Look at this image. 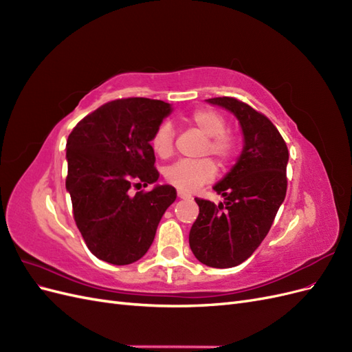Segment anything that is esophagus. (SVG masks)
I'll return each instance as SVG.
<instances>
[{
	"label": "esophagus",
	"instance_id": "1",
	"mask_svg": "<svg viewBox=\"0 0 352 352\" xmlns=\"http://www.w3.org/2000/svg\"><path fill=\"white\" fill-rule=\"evenodd\" d=\"M177 197H179L180 199H190V198H192V195H189V194L184 192V190H177Z\"/></svg>",
	"mask_w": 352,
	"mask_h": 352
}]
</instances>
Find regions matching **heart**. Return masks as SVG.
Masks as SVG:
<instances>
[{
  "label": "heart",
  "instance_id": "heart-1",
  "mask_svg": "<svg viewBox=\"0 0 352 352\" xmlns=\"http://www.w3.org/2000/svg\"><path fill=\"white\" fill-rule=\"evenodd\" d=\"M189 122L206 136L202 145V154L214 155L219 162L226 163L236 154L238 141L235 135L225 131L226 120L220 113L210 109H199L189 117ZM151 145L155 154L162 158L173 153L175 129L170 122H162L153 133ZM216 167L210 158L180 160L164 170V177L168 184L182 189L194 190L214 177Z\"/></svg>",
  "mask_w": 352,
  "mask_h": 352
}]
</instances>
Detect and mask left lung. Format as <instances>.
I'll list each match as a JSON object with an SVG mask.
<instances>
[{
	"label": "left lung",
	"mask_w": 352,
	"mask_h": 352,
	"mask_svg": "<svg viewBox=\"0 0 352 352\" xmlns=\"http://www.w3.org/2000/svg\"><path fill=\"white\" fill-rule=\"evenodd\" d=\"M236 117L243 146L226 176L212 186L225 198H195L199 214L189 232L198 261L228 269L250 258L267 235L286 195L287 146L274 124L248 104L230 97L206 100Z\"/></svg>",
	"instance_id": "8db88e82"
}]
</instances>
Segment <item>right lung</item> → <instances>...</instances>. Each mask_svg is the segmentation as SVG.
I'll return each mask as SVG.
<instances>
[{
  "instance_id": "add662e5",
  "label": "right lung",
  "mask_w": 352,
  "mask_h": 352,
  "mask_svg": "<svg viewBox=\"0 0 352 352\" xmlns=\"http://www.w3.org/2000/svg\"><path fill=\"white\" fill-rule=\"evenodd\" d=\"M160 100L124 98L101 105L74 126L66 144V189L73 217L95 257L116 265L142 258L157 226L176 199V189L158 180L151 138L172 113Z\"/></svg>"
}]
</instances>
